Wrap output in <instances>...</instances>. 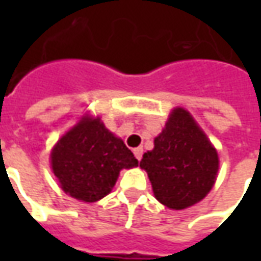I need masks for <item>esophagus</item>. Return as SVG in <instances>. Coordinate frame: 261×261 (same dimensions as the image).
I'll use <instances>...</instances> for the list:
<instances>
[{
    "label": "esophagus",
    "mask_w": 261,
    "mask_h": 261,
    "mask_svg": "<svg viewBox=\"0 0 261 261\" xmlns=\"http://www.w3.org/2000/svg\"><path fill=\"white\" fill-rule=\"evenodd\" d=\"M133 152H134V156H136V158L138 159V161H141L142 152H144V151H142V148H141V147H140V148H136V149H134Z\"/></svg>",
    "instance_id": "esophagus-1"
}]
</instances>
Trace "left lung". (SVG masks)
<instances>
[{"label": "left lung", "instance_id": "1", "mask_svg": "<svg viewBox=\"0 0 261 261\" xmlns=\"http://www.w3.org/2000/svg\"><path fill=\"white\" fill-rule=\"evenodd\" d=\"M153 145L140 166L158 201L185 210L207 196L218 172V155L189 112L175 109Z\"/></svg>", "mask_w": 261, "mask_h": 261}]
</instances>
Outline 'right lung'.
<instances>
[{
	"label": "right lung",
	"instance_id": "right-lung-1",
	"mask_svg": "<svg viewBox=\"0 0 261 261\" xmlns=\"http://www.w3.org/2000/svg\"><path fill=\"white\" fill-rule=\"evenodd\" d=\"M138 161L100 119H82L54 147L51 168L61 189L76 200L93 202L110 193L121 169Z\"/></svg>",
	"mask_w": 261,
	"mask_h": 261
}]
</instances>
